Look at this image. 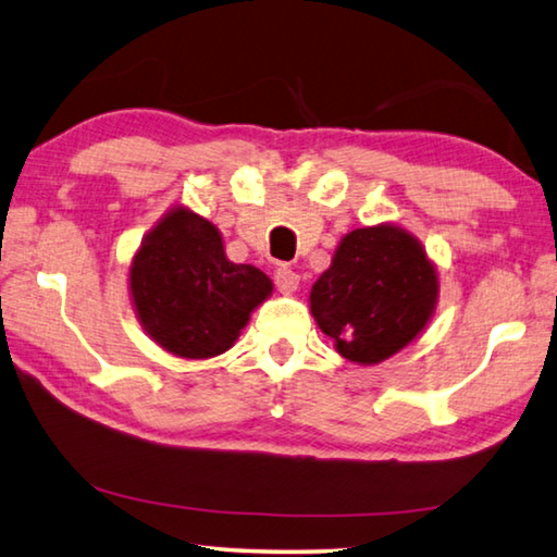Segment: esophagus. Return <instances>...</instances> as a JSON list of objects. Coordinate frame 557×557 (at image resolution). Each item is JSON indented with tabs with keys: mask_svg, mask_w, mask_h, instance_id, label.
Returning a JSON list of instances; mask_svg holds the SVG:
<instances>
[{
	"mask_svg": "<svg viewBox=\"0 0 557 557\" xmlns=\"http://www.w3.org/2000/svg\"><path fill=\"white\" fill-rule=\"evenodd\" d=\"M275 285H277V289L282 292V295H292V292L299 287V275L292 268L280 265L275 270Z\"/></svg>",
	"mask_w": 557,
	"mask_h": 557,
	"instance_id": "1",
	"label": "esophagus"
}]
</instances>
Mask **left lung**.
Masks as SVG:
<instances>
[{
  "mask_svg": "<svg viewBox=\"0 0 557 557\" xmlns=\"http://www.w3.org/2000/svg\"><path fill=\"white\" fill-rule=\"evenodd\" d=\"M437 297V268L422 243L400 225L381 223L344 235L309 292V307L338 354L373 366L418 338Z\"/></svg>",
  "mask_w": 557,
  "mask_h": 557,
  "instance_id": "8db88e82",
  "label": "left lung"
}]
</instances>
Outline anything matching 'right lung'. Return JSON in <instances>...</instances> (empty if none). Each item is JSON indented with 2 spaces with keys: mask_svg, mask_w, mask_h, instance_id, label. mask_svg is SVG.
<instances>
[{
  "mask_svg": "<svg viewBox=\"0 0 557 557\" xmlns=\"http://www.w3.org/2000/svg\"><path fill=\"white\" fill-rule=\"evenodd\" d=\"M135 314L154 344L178 358H213L235 344L272 280L225 258L221 231L174 206L149 231L129 265Z\"/></svg>",
  "mask_w": 557,
  "mask_h": 557,
  "instance_id": "obj_1",
  "label": "right lung"
}]
</instances>
